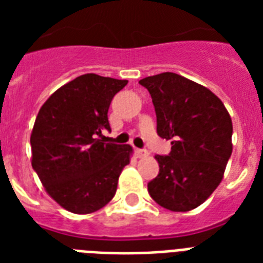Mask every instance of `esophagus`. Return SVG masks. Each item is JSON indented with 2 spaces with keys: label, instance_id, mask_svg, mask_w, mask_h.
Segmentation results:
<instances>
[{
  "label": "esophagus",
  "instance_id": "1",
  "mask_svg": "<svg viewBox=\"0 0 263 263\" xmlns=\"http://www.w3.org/2000/svg\"><path fill=\"white\" fill-rule=\"evenodd\" d=\"M135 153L138 158H144V157L148 156V152L146 150V148H136Z\"/></svg>",
  "mask_w": 263,
  "mask_h": 263
}]
</instances>
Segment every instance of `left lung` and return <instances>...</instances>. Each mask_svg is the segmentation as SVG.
Masks as SVG:
<instances>
[{"label":"left lung","instance_id":"left-lung-1","mask_svg":"<svg viewBox=\"0 0 263 263\" xmlns=\"http://www.w3.org/2000/svg\"><path fill=\"white\" fill-rule=\"evenodd\" d=\"M152 95L157 134L171 140L169 156H156L160 173L147 184L157 203L190 212L218 187L232 154V120L209 88L173 72L139 80Z\"/></svg>","mask_w":263,"mask_h":263}]
</instances>
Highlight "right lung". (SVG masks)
<instances>
[{
  "label": "right lung",
  "instance_id": "obj_1",
  "mask_svg": "<svg viewBox=\"0 0 263 263\" xmlns=\"http://www.w3.org/2000/svg\"><path fill=\"white\" fill-rule=\"evenodd\" d=\"M128 80L86 73L54 91L39 109L31 134V165L46 192L75 214H90L115 196L129 144L103 143L107 110Z\"/></svg>",
  "mask_w": 263,
  "mask_h": 263
}]
</instances>
